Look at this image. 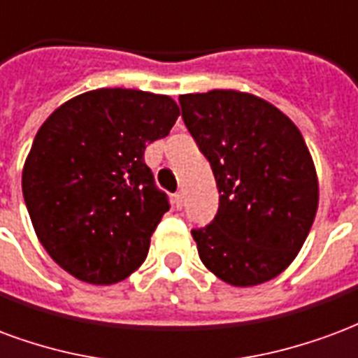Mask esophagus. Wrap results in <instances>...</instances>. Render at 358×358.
I'll use <instances>...</instances> for the list:
<instances>
[{
	"label": "esophagus",
	"mask_w": 358,
	"mask_h": 358,
	"mask_svg": "<svg viewBox=\"0 0 358 358\" xmlns=\"http://www.w3.org/2000/svg\"><path fill=\"white\" fill-rule=\"evenodd\" d=\"M173 198H176L177 210H181V208H182V192H181V190H179V192H176V194H173Z\"/></svg>",
	"instance_id": "obj_1"
}]
</instances>
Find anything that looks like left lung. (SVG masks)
<instances>
[{
    "instance_id": "obj_1",
    "label": "left lung",
    "mask_w": 358,
    "mask_h": 358,
    "mask_svg": "<svg viewBox=\"0 0 358 358\" xmlns=\"http://www.w3.org/2000/svg\"><path fill=\"white\" fill-rule=\"evenodd\" d=\"M179 103L219 190L217 215L192 229L198 255L231 286L267 282L296 259L317 215V169L303 135L252 93L213 90Z\"/></svg>"
}]
</instances>
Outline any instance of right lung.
I'll use <instances>...</instances> for the list:
<instances>
[{"instance_id": "1", "label": "right lung", "mask_w": 358, "mask_h": 358, "mask_svg": "<svg viewBox=\"0 0 358 358\" xmlns=\"http://www.w3.org/2000/svg\"><path fill=\"white\" fill-rule=\"evenodd\" d=\"M179 116L168 95L103 87L43 122L22 168V194L41 246L87 284H116L147 259L169 210L145 164L148 143Z\"/></svg>"}]
</instances>
